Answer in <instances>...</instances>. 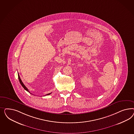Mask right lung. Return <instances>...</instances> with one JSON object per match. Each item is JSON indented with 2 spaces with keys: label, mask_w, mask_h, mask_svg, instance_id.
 <instances>
[{
  "label": "right lung",
  "mask_w": 134,
  "mask_h": 134,
  "mask_svg": "<svg viewBox=\"0 0 134 134\" xmlns=\"http://www.w3.org/2000/svg\"><path fill=\"white\" fill-rule=\"evenodd\" d=\"M18 77H19V81H20V85H21V86L24 87V88L25 90H26L27 91H28L29 92V93H30V94H32V93H31L29 91V89H27V88H26V87L25 86V85H24V84L23 83V82H22V81H21V79H20V76H19V74H18ZM51 94V93H50L49 94H46V95H49V94ZM32 95H33V94H32Z\"/></svg>",
  "instance_id": "right-lung-1"
}]
</instances>
